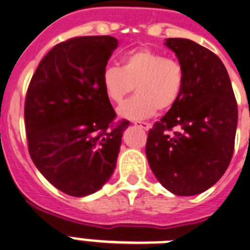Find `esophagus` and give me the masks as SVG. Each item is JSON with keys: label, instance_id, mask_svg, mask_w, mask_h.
Instances as JSON below:
<instances>
[{"label": "esophagus", "instance_id": "1", "mask_svg": "<svg viewBox=\"0 0 250 250\" xmlns=\"http://www.w3.org/2000/svg\"><path fill=\"white\" fill-rule=\"evenodd\" d=\"M135 125L136 127H139V128L145 129V131H149L150 127H151L149 123H145V122H135Z\"/></svg>", "mask_w": 250, "mask_h": 250}]
</instances>
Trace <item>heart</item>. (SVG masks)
Masks as SVG:
<instances>
[{"instance_id":"b5f03b06","label":"heart","mask_w":250,"mask_h":250,"mask_svg":"<svg viewBox=\"0 0 250 250\" xmlns=\"http://www.w3.org/2000/svg\"><path fill=\"white\" fill-rule=\"evenodd\" d=\"M184 69L174 59L150 48L128 52L122 66L106 65L101 73V86L107 100L119 104L135 86L136 96L118 107V115L128 121H143L160 110L171 109L181 96Z\"/></svg>"}]
</instances>
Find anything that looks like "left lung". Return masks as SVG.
Here are the masks:
<instances>
[{"label":"left lung","mask_w":250,"mask_h":250,"mask_svg":"<svg viewBox=\"0 0 250 250\" xmlns=\"http://www.w3.org/2000/svg\"><path fill=\"white\" fill-rule=\"evenodd\" d=\"M184 69L181 96L149 131L146 158L174 195L206 191L226 172L234 153L237 105L224 62L186 38H167ZM177 126L180 131L169 134Z\"/></svg>","instance_id":"1"}]
</instances>
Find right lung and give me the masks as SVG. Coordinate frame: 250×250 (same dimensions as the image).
I'll return each instance as SVG.
<instances>
[{
	"mask_svg": "<svg viewBox=\"0 0 250 250\" xmlns=\"http://www.w3.org/2000/svg\"><path fill=\"white\" fill-rule=\"evenodd\" d=\"M118 40L77 37L56 44L32 77L24 107L30 158L60 191L82 198L100 190L117 166L128 121L115 111L101 73Z\"/></svg>",
	"mask_w": 250,
	"mask_h": 250,
	"instance_id": "add662e5",
	"label": "right lung"
}]
</instances>
